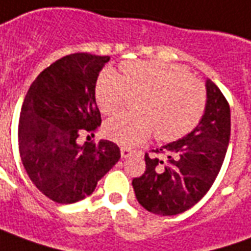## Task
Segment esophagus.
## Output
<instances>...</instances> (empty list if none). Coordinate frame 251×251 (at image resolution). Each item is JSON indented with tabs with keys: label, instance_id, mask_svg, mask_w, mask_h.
I'll list each match as a JSON object with an SVG mask.
<instances>
[{
	"label": "esophagus",
	"instance_id": "1",
	"mask_svg": "<svg viewBox=\"0 0 251 251\" xmlns=\"http://www.w3.org/2000/svg\"><path fill=\"white\" fill-rule=\"evenodd\" d=\"M120 152H122L123 158H128V157H131V154H132L131 149H128V147H124V146H122V147H120Z\"/></svg>",
	"mask_w": 251,
	"mask_h": 251
}]
</instances>
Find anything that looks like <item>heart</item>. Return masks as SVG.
Instances as JSON below:
<instances>
[{"mask_svg": "<svg viewBox=\"0 0 251 251\" xmlns=\"http://www.w3.org/2000/svg\"><path fill=\"white\" fill-rule=\"evenodd\" d=\"M123 75L105 69L97 77L94 97L100 111L111 116L122 109L128 93H143L136 108L106 122L109 139L136 146L154 132L159 142H174L191 132L207 106V90L181 66L162 60H131L120 65Z\"/></svg>", "mask_w": 251, "mask_h": 251, "instance_id": "obj_1", "label": "heart"}]
</instances>
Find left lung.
Here are the masks:
<instances>
[{
  "mask_svg": "<svg viewBox=\"0 0 251 251\" xmlns=\"http://www.w3.org/2000/svg\"><path fill=\"white\" fill-rule=\"evenodd\" d=\"M230 105L220 89L207 81V106L191 134L145 154L146 170L132 179L135 196L149 212L172 216L205 196L218 177L230 140Z\"/></svg>",
  "mask_w": 251,
  "mask_h": 251,
  "instance_id": "1",
  "label": "left lung"
}]
</instances>
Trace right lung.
<instances>
[{"mask_svg":"<svg viewBox=\"0 0 251 251\" xmlns=\"http://www.w3.org/2000/svg\"><path fill=\"white\" fill-rule=\"evenodd\" d=\"M109 56L75 52L44 69L28 89L19 122L21 162L33 185L59 204L92 195L120 159L111 140L78 145L100 127L94 86Z\"/></svg>","mask_w":251,"mask_h":251,"instance_id":"1","label":"right lung"}]
</instances>
